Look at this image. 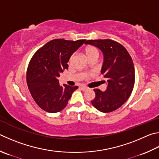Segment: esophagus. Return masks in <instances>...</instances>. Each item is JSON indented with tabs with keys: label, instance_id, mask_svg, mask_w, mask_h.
Segmentation results:
<instances>
[{
	"label": "esophagus",
	"instance_id": "34e87169",
	"mask_svg": "<svg viewBox=\"0 0 159 159\" xmlns=\"http://www.w3.org/2000/svg\"><path fill=\"white\" fill-rule=\"evenodd\" d=\"M80 88V89H81L82 90H83V91H85V90H86V89H88V87H86V86H85V85H81Z\"/></svg>",
	"mask_w": 159,
	"mask_h": 159
}]
</instances>
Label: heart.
Segmentation results:
<instances>
[{"label":"heart","instance_id":"heart-1","mask_svg":"<svg viewBox=\"0 0 159 159\" xmlns=\"http://www.w3.org/2000/svg\"><path fill=\"white\" fill-rule=\"evenodd\" d=\"M85 52L88 57H90L94 56H99V51L94 46H88L85 48Z\"/></svg>","mask_w":159,"mask_h":159}]
</instances>
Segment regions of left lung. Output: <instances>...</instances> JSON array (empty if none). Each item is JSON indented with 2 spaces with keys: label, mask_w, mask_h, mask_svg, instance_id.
I'll return each instance as SVG.
<instances>
[{
  "label": "left lung",
  "mask_w": 159,
  "mask_h": 159,
  "mask_svg": "<svg viewBox=\"0 0 159 159\" xmlns=\"http://www.w3.org/2000/svg\"><path fill=\"white\" fill-rule=\"evenodd\" d=\"M85 44L102 51L104 61L101 72L108 81L105 92L94 89L96 96L92 104L101 112L114 111L127 101L134 87L135 69L131 57L122 44L112 39H91Z\"/></svg>",
  "instance_id": "1"
}]
</instances>
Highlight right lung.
Masks as SVG:
<instances>
[{"instance_id":"1","label":"right lung","mask_w":159,"mask_h":159,"mask_svg":"<svg viewBox=\"0 0 159 159\" xmlns=\"http://www.w3.org/2000/svg\"><path fill=\"white\" fill-rule=\"evenodd\" d=\"M86 42L55 39L34 53L28 66L26 81L31 96L39 108L54 113L67 106L72 93L79 87L61 86L57 79L68 69L71 55Z\"/></svg>"}]
</instances>
